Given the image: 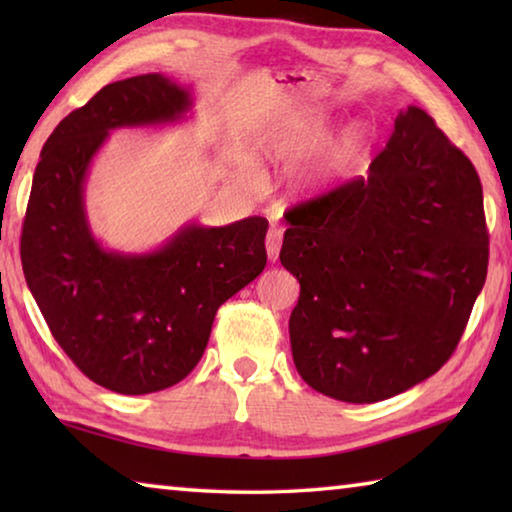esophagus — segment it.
Returning a JSON list of instances; mask_svg holds the SVG:
<instances>
[{
	"label": "esophagus",
	"mask_w": 512,
	"mask_h": 512,
	"mask_svg": "<svg viewBox=\"0 0 512 512\" xmlns=\"http://www.w3.org/2000/svg\"><path fill=\"white\" fill-rule=\"evenodd\" d=\"M280 246H282V230L273 225L266 235V255L271 262H277V257H280Z\"/></svg>",
	"instance_id": "obj_1"
}]
</instances>
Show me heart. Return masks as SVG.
I'll return each instance as SVG.
<instances>
[{
  "instance_id": "b5f03b06",
  "label": "heart",
  "mask_w": 512,
  "mask_h": 512,
  "mask_svg": "<svg viewBox=\"0 0 512 512\" xmlns=\"http://www.w3.org/2000/svg\"><path fill=\"white\" fill-rule=\"evenodd\" d=\"M332 133V121L325 115L307 112V115L293 117L289 124L264 133L255 144V155L264 160L280 162H298L316 151ZM350 146L357 144V135L350 137Z\"/></svg>"
}]
</instances>
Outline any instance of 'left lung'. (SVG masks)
<instances>
[{
	"label": "left lung",
	"instance_id": "1",
	"mask_svg": "<svg viewBox=\"0 0 512 512\" xmlns=\"http://www.w3.org/2000/svg\"><path fill=\"white\" fill-rule=\"evenodd\" d=\"M300 282L293 363L327 397L372 404L452 357L488 273L481 180L418 106L359 176L284 216Z\"/></svg>",
	"mask_w": 512,
	"mask_h": 512
}]
</instances>
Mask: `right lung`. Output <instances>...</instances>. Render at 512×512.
Wrapping results in <instances>:
<instances>
[{
    "label": "right lung",
    "instance_id": "obj_1",
    "mask_svg": "<svg viewBox=\"0 0 512 512\" xmlns=\"http://www.w3.org/2000/svg\"><path fill=\"white\" fill-rule=\"evenodd\" d=\"M192 106V85L164 74L110 83L54 128L33 173L24 277L67 357L121 395L185 379L203 357L216 309L266 266L264 216L219 228L187 221L146 253L110 250L94 237L85 180L110 133L180 124Z\"/></svg>",
    "mask_w": 512,
    "mask_h": 512
}]
</instances>
